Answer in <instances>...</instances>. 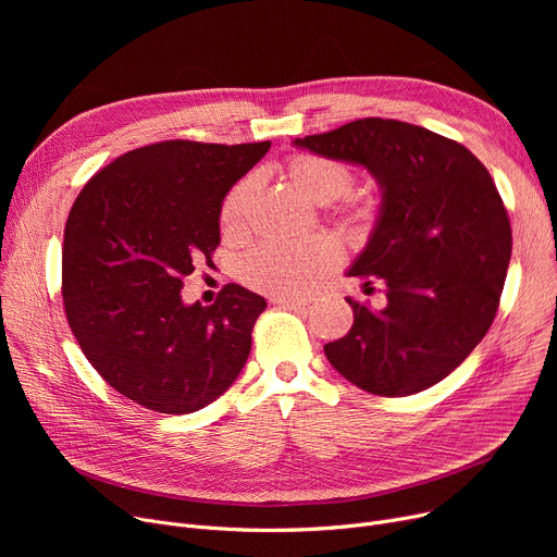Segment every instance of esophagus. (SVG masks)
<instances>
[{"mask_svg": "<svg viewBox=\"0 0 557 557\" xmlns=\"http://www.w3.org/2000/svg\"><path fill=\"white\" fill-rule=\"evenodd\" d=\"M273 305H280L284 309H300V307H307L309 300L305 298H288V296H277L273 298Z\"/></svg>", "mask_w": 557, "mask_h": 557, "instance_id": "obj_1", "label": "esophagus"}]
</instances>
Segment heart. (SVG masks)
<instances>
[{"label":"heart","mask_w":557,"mask_h":557,"mask_svg":"<svg viewBox=\"0 0 557 557\" xmlns=\"http://www.w3.org/2000/svg\"><path fill=\"white\" fill-rule=\"evenodd\" d=\"M288 178L309 200L327 205L352 185V171L343 162L302 153L286 164ZM255 178L239 181L221 205V230L227 237H242L248 227ZM338 261L336 246L325 237H309L294 244H259L242 261V280L263 294L298 296L311 288Z\"/></svg>","instance_id":"b5f03b06"}]
</instances>
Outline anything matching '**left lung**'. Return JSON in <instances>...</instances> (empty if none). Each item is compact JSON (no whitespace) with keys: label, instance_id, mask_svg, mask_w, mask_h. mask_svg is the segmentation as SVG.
<instances>
[{"label":"left lung","instance_id":"1","mask_svg":"<svg viewBox=\"0 0 557 557\" xmlns=\"http://www.w3.org/2000/svg\"><path fill=\"white\" fill-rule=\"evenodd\" d=\"M296 149L366 169L382 205L347 277L382 280L384 309L347 300L355 325L325 345L361 391L404 397L454 372L487 334L512 234L492 175L462 144L395 120L349 122Z\"/></svg>","mask_w":557,"mask_h":557}]
</instances>
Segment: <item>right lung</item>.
<instances>
[{"mask_svg":"<svg viewBox=\"0 0 557 557\" xmlns=\"http://www.w3.org/2000/svg\"><path fill=\"white\" fill-rule=\"evenodd\" d=\"M269 149L271 141L141 146L103 166L67 216L70 327L106 382L156 413L198 411L246 366L267 300L227 284L202 307L181 290L221 242L225 194Z\"/></svg>","mask_w":557,"mask_h":557,"instance_id":"obj_1","label":"right lung"}]
</instances>
